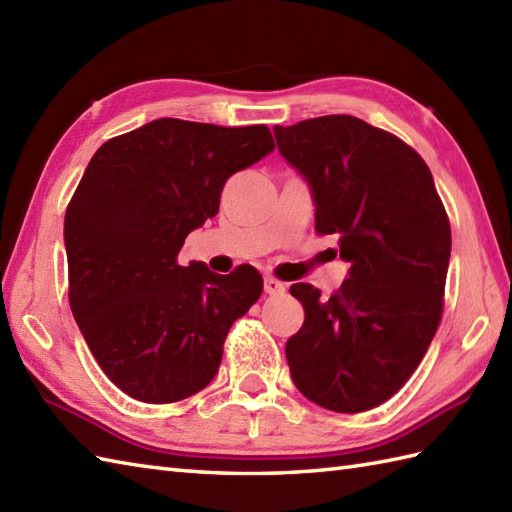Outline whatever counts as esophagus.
<instances>
[{"label":"esophagus","mask_w":512,"mask_h":512,"mask_svg":"<svg viewBox=\"0 0 512 512\" xmlns=\"http://www.w3.org/2000/svg\"><path fill=\"white\" fill-rule=\"evenodd\" d=\"M264 290H266V295H270V297H279V295H284V292H286V284H281V281H277L273 277H266L264 279Z\"/></svg>","instance_id":"esophagus-1"}]
</instances>
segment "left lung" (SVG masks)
Wrapping results in <instances>:
<instances>
[{"label":"left lung","mask_w":512,"mask_h":512,"mask_svg":"<svg viewBox=\"0 0 512 512\" xmlns=\"http://www.w3.org/2000/svg\"><path fill=\"white\" fill-rule=\"evenodd\" d=\"M279 154L308 182L314 228L350 262L339 292L290 286L306 310L286 343L290 376L319 407L358 413L416 372L442 317L451 224L416 151L356 116L275 125Z\"/></svg>","instance_id":"left-lung-1"}]
</instances>
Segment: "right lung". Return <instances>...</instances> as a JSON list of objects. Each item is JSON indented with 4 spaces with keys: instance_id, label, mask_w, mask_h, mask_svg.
Masks as SVG:
<instances>
[{
    "instance_id": "1",
    "label": "right lung",
    "mask_w": 512,
    "mask_h": 512,
    "mask_svg": "<svg viewBox=\"0 0 512 512\" xmlns=\"http://www.w3.org/2000/svg\"><path fill=\"white\" fill-rule=\"evenodd\" d=\"M273 149L266 125L158 118L92 156L65 211L70 308L127 396L165 405L215 378L228 330L264 281L253 266L231 275L180 266L178 253L220 209L226 180Z\"/></svg>"
}]
</instances>
